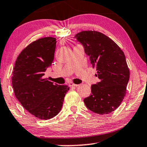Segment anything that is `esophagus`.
<instances>
[{
	"label": "esophagus",
	"mask_w": 147,
	"mask_h": 147,
	"mask_svg": "<svg viewBox=\"0 0 147 147\" xmlns=\"http://www.w3.org/2000/svg\"><path fill=\"white\" fill-rule=\"evenodd\" d=\"M79 85L78 84H73V83H69V87H77V86H78Z\"/></svg>",
	"instance_id": "34e87169"
}]
</instances>
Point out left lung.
<instances>
[{
	"mask_svg": "<svg viewBox=\"0 0 147 147\" xmlns=\"http://www.w3.org/2000/svg\"><path fill=\"white\" fill-rule=\"evenodd\" d=\"M75 38L84 46L100 82L91 86V95L84 100L94 113L107 114L120 105L126 93L130 71L125 55L115 42L96 31H84Z\"/></svg>",
	"mask_w": 147,
	"mask_h": 147,
	"instance_id": "1",
	"label": "left lung"
}]
</instances>
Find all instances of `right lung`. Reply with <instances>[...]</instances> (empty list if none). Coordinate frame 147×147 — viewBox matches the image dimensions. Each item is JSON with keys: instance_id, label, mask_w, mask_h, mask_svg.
<instances>
[{"instance_id": "add662e5", "label": "right lung", "mask_w": 147, "mask_h": 147, "mask_svg": "<svg viewBox=\"0 0 147 147\" xmlns=\"http://www.w3.org/2000/svg\"><path fill=\"white\" fill-rule=\"evenodd\" d=\"M56 39H39L26 47L18 56L13 68L12 85L15 97L32 115L47 120L60 112L66 85L53 84L43 78L54 59Z\"/></svg>"}]
</instances>
